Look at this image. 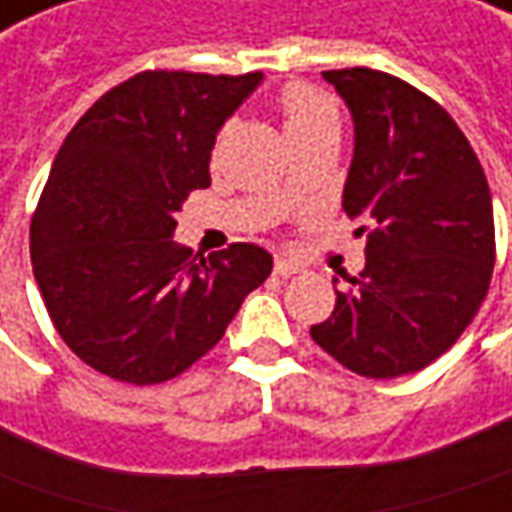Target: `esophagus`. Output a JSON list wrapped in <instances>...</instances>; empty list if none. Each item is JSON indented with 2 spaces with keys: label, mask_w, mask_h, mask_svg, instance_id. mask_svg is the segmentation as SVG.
Returning <instances> with one entry per match:
<instances>
[{
  "label": "esophagus",
  "mask_w": 512,
  "mask_h": 512,
  "mask_svg": "<svg viewBox=\"0 0 512 512\" xmlns=\"http://www.w3.org/2000/svg\"><path fill=\"white\" fill-rule=\"evenodd\" d=\"M300 272V263L295 260H289V257H278L275 260V275L278 278H292V275H298Z\"/></svg>",
  "instance_id": "esophagus-1"
}]
</instances>
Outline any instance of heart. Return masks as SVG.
<instances>
[{"instance_id":"b5f03b06","label":"heart","mask_w":512,"mask_h":512,"mask_svg":"<svg viewBox=\"0 0 512 512\" xmlns=\"http://www.w3.org/2000/svg\"><path fill=\"white\" fill-rule=\"evenodd\" d=\"M280 117H283V131L286 137L295 143L300 137H312V134H323V131H338V108L332 97H326L321 88L315 85H286L280 94ZM298 189L286 186L283 189V200H295Z\"/></svg>"}]
</instances>
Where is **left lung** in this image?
Masks as SVG:
<instances>
[{"instance_id":"obj_1","label":"left lung","mask_w":512,"mask_h":512,"mask_svg":"<svg viewBox=\"0 0 512 512\" xmlns=\"http://www.w3.org/2000/svg\"><path fill=\"white\" fill-rule=\"evenodd\" d=\"M323 79L355 123L344 212L364 223L367 266L309 335L364 378L410 375L456 344L487 298L490 186L456 120L410 82L372 68Z\"/></svg>"}]
</instances>
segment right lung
Here are the masks:
<instances>
[{"instance_id": "obj_1", "label": "right lung", "mask_w": 512, "mask_h": 512, "mask_svg": "<svg viewBox=\"0 0 512 512\" xmlns=\"http://www.w3.org/2000/svg\"><path fill=\"white\" fill-rule=\"evenodd\" d=\"M263 74L143 71L94 102L56 154L31 220V263L56 332L123 384H163L200 361L272 272L232 243L191 257L174 243L186 197L212 183L223 123Z\"/></svg>"}]
</instances>
